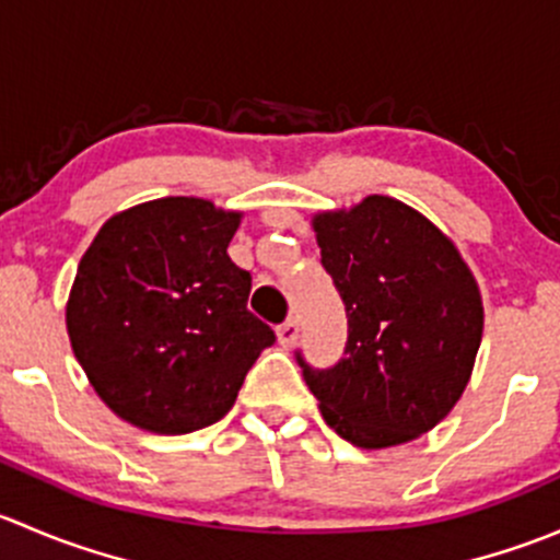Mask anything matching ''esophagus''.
Returning <instances> with one entry per match:
<instances>
[{"mask_svg":"<svg viewBox=\"0 0 560 560\" xmlns=\"http://www.w3.org/2000/svg\"><path fill=\"white\" fill-rule=\"evenodd\" d=\"M298 336H301V325H298V319H287L284 325H279L281 347H292V343L298 341Z\"/></svg>","mask_w":560,"mask_h":560,"instance_id":"34e87169","label":"esophagus"}]
</instances>
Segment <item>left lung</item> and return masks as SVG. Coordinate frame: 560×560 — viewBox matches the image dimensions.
Masks as SVG:
<instances>
[{"instance_id":"obj_1","label":"left lung","mask_w":560,"mask_h":560,"mask_svg":"<svg viewBox=\"0 0 560 560\" xmlns=\"http://www.w3.org/2000/svg\"><path fill=\"white\" fill-rule=\"evenodd\" d=\"M322 265L347 308V347L303 380L354 447L406 444L436 428L471 380L482 298L453 241L385 195L314 217Z\"/></svg>"}]
</instances>
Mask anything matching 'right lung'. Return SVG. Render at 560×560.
Returning a JSON list of instances; mask_svg holds the SVG:
<instances>
[{"instance_id": "1", "label": "right lung", "mask_w": 560, "mask_h": 560, "mask_svg": "<svg viewBox=\"0 0 560 560\" xmlns=\"http://www.w3.org/2000/svg\"><path fill=\"white\" fill-rule=\"evenodd\" d=\"M238 224L211 200L162 197L100 228L72 281L67 332L113 415L180 436L233 409L276 341L246 308L252 276L228 254Z\"/></svg>"}]
</instances>
